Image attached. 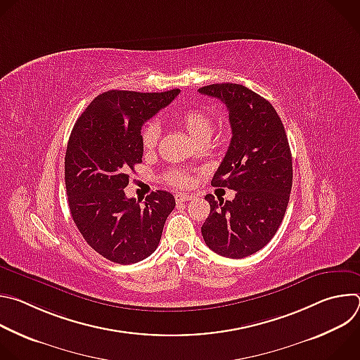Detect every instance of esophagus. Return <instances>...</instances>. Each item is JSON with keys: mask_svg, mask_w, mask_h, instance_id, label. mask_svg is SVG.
<instances>
[{"mask_svg": "<svg viewBox=\"0 0 360 360\" xmlns=\"http://www.w3.org/2000/svg\"><path fill=\"white\" fill-rule=\"evenodd\" d=\"M193 196L192 195H186V193H176L175 195V200L176 202H186V200H191Z\"/></svg>", "mask_w": 360, "mask_h": 360, "instance_id": "34e87169", "label": "esophagus"}]
</instances>
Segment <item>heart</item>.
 Returning a JSON list of instances; mask_svg holds the SVG:
<instances>
[{
    "instance_id": "obj_1",
    "label": "heart",
    "mask_w": 360,
    "mask_h": 360,
    "mask_svg": "<svg viewBox=\"0 0 360 360\" xmlns=\"http://www.w3.org/2000/svg\"><path fill=\"white\" fill-rule=\"evenodd\" d=\"M175 121L178 125L196 142H208L214 134L215 125L212 118L202 110L189 108L175 114ZM161 135V128L157 122H148L141 131V143L143 150L149 152L157 146ZM167 179L176 186H188L191 184L189 174L178 169H172L167 174Z\"/></svg>"
}]
</instances>
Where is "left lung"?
<instances>
[{
	"label": "left lung",
	"mask_w": 360,
	"mask_h": 360,
	"mask_svg": "<svg viewBox=\"0 0 360 360\" xmlns=\"http://www.w3.org/2000/svg\"><path fill=\"white\" fill-rule=\"evenodd\" d=\"M221 99L229 112L232 138L214 186L236 191L232 200L210 202L200 231L215 253L240 259L261 250L276 233L292 189V155L283 124L269 101L239 84L198 89Z\"/></svg>",
	"instance_id": "1"
}]
</instances>
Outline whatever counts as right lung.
<instances>
[{"instance_id": "add662e5", "label": "right lung", "mask_w": 360, "mask_h": 360, "mask_svg": "<svg viewBox=\"0 0 360 360\" xmlns=\"http://www.w3.org/2000/svg\"><path fill=\"white\" fill-rule=\"evenodd\" d=\"M179 89L107 91L77 120L65 152V186L72 219L86 243L105 259L129 265L155 252L175 198L152 192L127 198L129 171L142 162V125Z\"/></svg>"}]
</instances>
